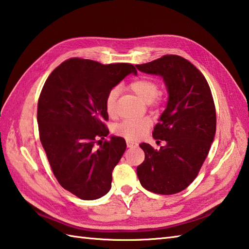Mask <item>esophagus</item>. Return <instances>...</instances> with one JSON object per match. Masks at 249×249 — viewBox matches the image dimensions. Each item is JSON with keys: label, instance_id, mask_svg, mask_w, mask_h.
Segmentation results:
<instances>
[{"label": "esophagus", "instance_id": "1", "mask_svg": "<svg viewBox=\"0 0 249 249\" xmlns=\"http://www.w3.org/2000/svg\"><path fill=\"white\" fill-rule=\"evenodd\" d=\"M126 146H128L129 148H131V147H135V146H138V144H136L135 142H133V141L126 140Z\"/></svg>", "mask_w": 249, "mask_h": 249}]
</instances>
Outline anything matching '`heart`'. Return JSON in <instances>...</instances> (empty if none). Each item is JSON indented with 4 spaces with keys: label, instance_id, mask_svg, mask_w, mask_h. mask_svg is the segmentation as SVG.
I'll return each mask as SVG.
<instances>
[{
    "label": "heart",
    "instance_id": "1",
    "mask_svg": "<svg viewBox=\"0 0 249 249\" xmlns=\"http://www.w3.org/2000/svg\"><path fill=\"white\" fill-rule=\"evenodd\" d=\"M130 89L144 101L145 103H154L160 93V87L157 82L150 78H141L130 84ZM118 96V89L113 88L108 91L105 98V109L109 116L117 114L116 101ZM151 125L148 118L126 119L115 126V133L129 140H138L142 138Z\"/></svg>",
    "mask_w": 249,
    "mask_h": 249
}]
</instances>
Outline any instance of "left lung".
I'll return each mask as SVG.
<instances>
[{
	"mask_svg": "<svg viewBox=\"0 0 249 249\" xmlns=\"http://www.w3.org/2000/svg\"><path fill=\"white\" fill-rule=\"evenodd\" d=\"M136 69L161 76L169 93L153 132L154 139L165 145L157 150L140 144L145 160L136 173L148 191L174 195L195 180L214 141L216 110L211 88L194 64L176 54H165Z\"/></svg>",
	"mask_w": 249,
	"mask_h": 249,
	"instance_id": "1",
	"label": "left lung"
}]
</instances>
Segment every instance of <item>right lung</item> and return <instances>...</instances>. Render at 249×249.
<instances>
[{
    "instance_id": "obj_1",
    "label": "right lung",
    "mask_w": 249,
    "mask_h": 249,
    "mask_svg": "<svg viewBox=\"0 0 249 249\" xmlns=\"http://www.w3.org/2000/svg\"><path fill=\"white\" fill-rule=\"evenodd\" d=\"M136 70L129 63L101 64L72 58L55 68L44 84L37 104L39 140L59 184L82 200H95L111 187V173L126 148L109 131L105 98ZM96 141L100 143L95 148Z\"/></svg>"
}]
</instances>
